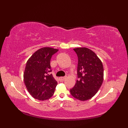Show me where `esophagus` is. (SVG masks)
<instances>
[{
  "mask_svg": "<svg viewBox=\"0 0 128 128\" xmlns=\"http://www.w3.org/2000/svg\"><path fill=\"white\" fill-rule=\"evenodd\" d=\"M66 77H65V76H63V77H60V78H59V80L60 81H63L65 79H66Z\"/></svg>",
  "mask_w": 128,
  "mask_h": 128,
  "instance_id": "34e87169",
  "label": "esophagus"
}]
</instances>
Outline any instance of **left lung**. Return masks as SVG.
Masks as SVG:
<instances>
[{
    "instance_id": "1",
    "label": "left lung",
    "mask_w": 128,
    "mask_h": 128,
    "mask_svg": "<svg viewBox=\"0 0 128 128\" xmlns=\"http://www.w3.org/2000/svg\"><path fill=\"white\" fill-rule=\"evenodd\" d=\"M78 58L76 83L70 89V94L78 100H88L94 96L101 86L103 80L102 62L88 48H74Z\"/></svg>"
}]
</instances>
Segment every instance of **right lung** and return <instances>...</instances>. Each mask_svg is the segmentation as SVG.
I'll use <instances>...</instances> for the list:
<instances>
[{"label": "right lung", "mask_w": 128, "mask_h": 128, "mask_svg": "<svg viewBox=\"0 0 128 128\" xmlns=\"http://www.w3.org/2000/svg\"><path fill=\"white\" fill-rule=\"evenodd\" d=\"M58 50L50 47L40 49L26 62L24 80L29 93L34 98L44 100L53 96L57 85L53 77L50 59Z\"/></svg>", "instance_id": "add662e5"}]
</instances>
